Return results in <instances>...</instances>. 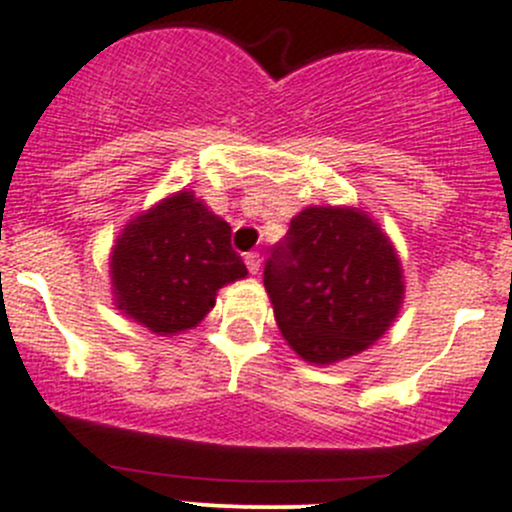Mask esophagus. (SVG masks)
Instances as JSON below:
<instances>
[{
    "label": "esophagus",
    "mask_w": 512,
    "mask_h": 512,
    "mask_svg": "<svg viewBox=\"0 0 512 512\" xmlns=\"http://www.w3.org/2000/svg\"><path fill=\"white\" fill-rule=\"evenodd\" d=\"M245 265L247 270H250V275H257V272H260V255H257V252H247Z\"/></svg>",
    "instance_id": "esophagus-1"
}]
</instances>
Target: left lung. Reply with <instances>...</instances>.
Instances as JSON below:
<instances>
[{"instance_id": "1", "label": "left lung", "mask_w": 512, "mask_h": 512, "mask_svg": "<svg viewBox=\"0 0 512 512\" xmlns=\"http://www.w3.org/2000/svg\"><path fill=\"white\" fill-rule=\"evenodd\" d=\"M265 290L287 345L312 365H335L390 330L405 300L403 262L360 207L312 205L267 260Z\"/></svg>"}]
</instances>
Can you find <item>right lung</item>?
<instances>
[{
	"instance_id": "add662e5",
	"label": "right lung",
	"mask_w": 512,
	"mask_h": 512,
	"mask_svg": "<svg viewBox=\"0 0 512 512\" xmlns=\"http://www.w3.org/2000/svg\"><path fill=\"white\" fill-rule=\"evenodd\" d=\"M230 235V225L192 190L162 197L114 240V307L162 337L197 327L215 307L217 290L247 277Z\"/></svg>"
}]
</instances>
